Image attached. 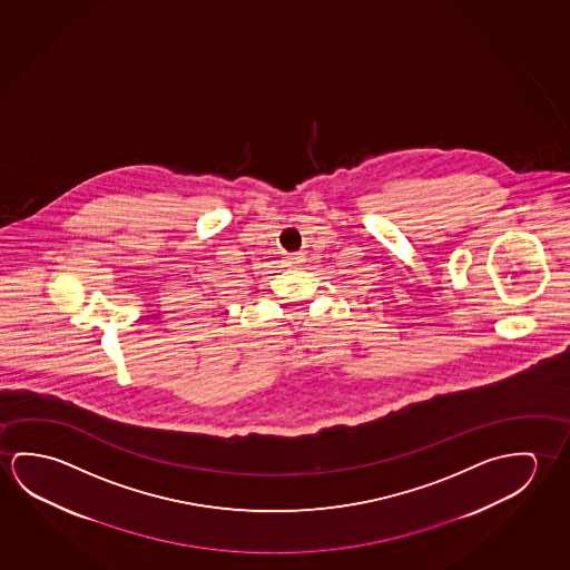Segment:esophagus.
<instances>
[{"label":"esophagus","instance_id":"34e87169","mask_svg":"<svg viewBox=\"0 0 570 570\" xmlns=\"http://www.w3.org/2000/svg\"><path fill=\"white\" fill-rule=\"evenodd\" d=\"M301 262H303V255L295 254V255H291L289 259H287V265H295V263H301Z\"/></svg>","mask_w":570,"mask_h":570}]
</instances>
